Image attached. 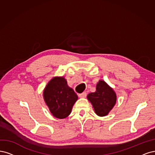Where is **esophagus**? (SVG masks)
Masks as SVG:
<instances>
[{
    "instance_id": "1",
    "label": "esophagus",
    "mask_w": 155,
    "mask_h": 155,
    "mask_svg": "<svg viewBox=\"0 0 155 155\" xmlns=\"http://www.w3.org/2000/svg\"><path fill=\"white\" fill-rule=\"evenodd\" d=\"M86 96H87V94H86V92H83V93L78 94V97L80 98H86Z\"/></svg>"
}]
</instances>
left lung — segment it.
Here are the masks:
<instances>
[{"instance_id": "left-lung-1", "label": "left lung", "mask_w": 155, "mask_h": 155, "mask_svg": "<svg viewBox=\"0 0 155 155\" xmlns=\"http://www.w3.org/2000/svg\"><path fill=\"white\" fill-rule=\"evenodd\" d=\"M87 98L92 104L95 113L99 117L107 116L117 102V94L114 89L102 80L96 86V91L87 94Z\"/></svg>"}]
</instances>
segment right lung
Returning a JSON list of instances; mask_svg holds the SVG:
<instances>
[{"mask_svg": "<svg viewBox=\"0 0 155 155\" xmlns=\"http://www.w3.org/2000/svg\"><path fill=\"white\" fill-rule=\"evenodd\" d=\"M43 98L54 117L63 119L70 114L77 94L64 77H54L44 89Z\"/></svg>", "mask_w": 155, "mask_h": 155, "instance_id": "add662e5", "label": "right lung"}]
</instances>
